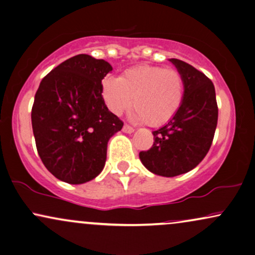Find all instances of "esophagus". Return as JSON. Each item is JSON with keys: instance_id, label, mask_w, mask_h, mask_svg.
<instances>
[{"instance_id": "obj_1", "label": "esophagus", "mask_w": 255, "mask_h": 255, "mask_svg": "<svg viewBox=\"0 0 255 255\" xmlns=\"http://www.w3.org/2000/svg\"><path fill=\"white\" fill-rule=\"evenodd\" d=\"M122 130L125 131V133H128V134H130V133H133L134 130V128L133 127H130V126H128V125H125L124 126V128H122Z\"/></svg>"}]
</instances>
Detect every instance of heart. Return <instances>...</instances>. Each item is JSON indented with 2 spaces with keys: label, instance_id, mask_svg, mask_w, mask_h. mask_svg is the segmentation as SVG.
I'll return each mask as SVG.
<instances>
[{
  "label": "heart",
  "instance_id": "obj_1",
  "mask_svg": "<svg viewBox=\"0 0 255 255\" xmlns=\"http://www.w3.org/2000/svg\"><path fill=\"white\" fill-rule=\"evenodd\" d=\"M184 93L185 82L178 70L149 64L130 67L120 78L106 77L102 81V97L113 114L126 112L133 98L134 119L155 127L177 115Z\"/></svg>",
  "mask_w": 255,
  "mask_h": 255
}]
</instances>
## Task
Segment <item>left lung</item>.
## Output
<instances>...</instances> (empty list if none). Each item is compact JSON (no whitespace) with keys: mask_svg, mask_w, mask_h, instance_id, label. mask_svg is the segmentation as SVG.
I'll list each match as a JSON object with an SVG mask.
<instances>
[{"mask_svg":"<svg viewBox=\"0 0 255 255\" xmlns=\"http://www.w3.org/2000/svg\"><path fill=\"white\" fill-rule=\"evenodd\" d=\"M183 75L185 93L177 115L160 129L152 131L154 142L139 153L152 173L174 177L195 168L209 152L215 134L219 108L215 87L203 72L179 59H170Z\"/></svg>","mask_w":255,"mask_h":255,"instance_id":"left-lung-1","label":"left lung"}]
</instances>
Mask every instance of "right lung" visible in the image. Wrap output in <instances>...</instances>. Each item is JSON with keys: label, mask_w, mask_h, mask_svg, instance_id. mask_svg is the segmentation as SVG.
I'll return each mask as SVG.
<instances>
[{"label": "right lung", "mask_w": 255, "mask_h": 255, "mask_svg": "<svg viewBox=\"0 0 255 255\" xmlns=\"http://www.w3.org/2000/svg\"><path fill=\"white\" fill-rule=\"evenodd\" d=\"M108 61L78 54L54 67L40 83L32 107L39 157L54 177L83 184L103 170L107 145L124 122L102 97Z\"/></svg>", "instance_id": "add662e5"}]
</instances>
